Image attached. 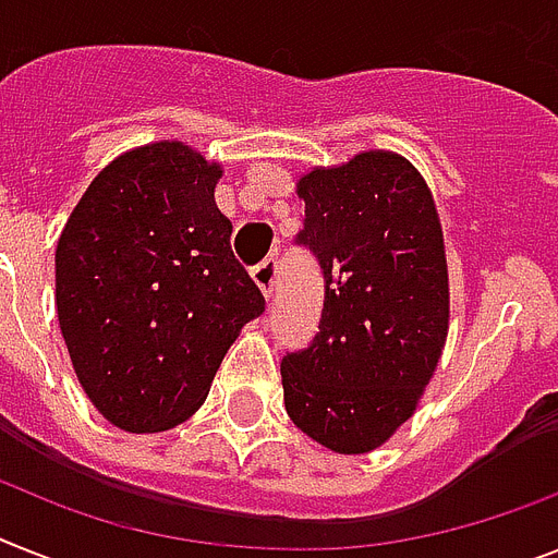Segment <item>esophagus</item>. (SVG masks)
Instances as JSON below:
<instances>
[{
  "instance_id": "34e87169",
  "label": "esophagus",
  "mask_w": 558,
  "mask_h": 558,
  "mask_svg": "<svg viewBox=\"0 0 558 558\" xmlns=\"http://www.w3.org/2000/svg\"><path fill=\"white\" fill-rule=\"evenodd\" d=\"M253 282H256V288L265 293V299H270V293H274V284H276V259L270 256V259L259 262L256 268L251 270Z\"/></svg>"
}]
</instances>
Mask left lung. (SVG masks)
<instances>
[{"instance_id":"8db88e82","label":"left lung","mask_w":558,"mask_h":558,"mask_svg":"<svg viewBox=\"0 0 558 558\" xmlns=\"http://www.w3.org/2000/svg\"><path fill=\"white\" fill-rule=\"evenodd\" d=\"M325 276L313 342L282 359L284 411L333 453H367L416 411L448 339L439 214L404 156L367 150L296 182Z\"/></svg>"}]
</instances>
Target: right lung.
<instances>
[{"instance_id": "add662e5", "label": "right lung", "mask_w": 558, "mask_h": 558, "mask_svg": "<svg viewBox=\"0 0 558 558\" xmlns=\"http://www.w3.org/2000/svg\"><path fill=\"white\" fill-rule=\"evenodd\" d=\"M222 168L182 142L117 156L57 245V313L76 379L110 425L159 434L205 402L265 296L230 251Z\"/></svg>"}]
</instances>
